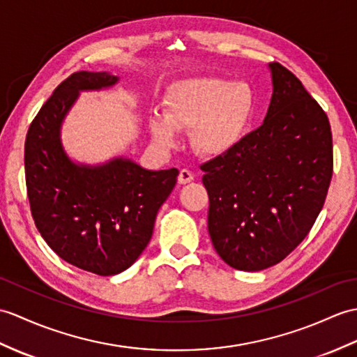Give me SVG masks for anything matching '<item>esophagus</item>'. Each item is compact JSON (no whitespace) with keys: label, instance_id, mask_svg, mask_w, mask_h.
I'll list each match as a JSON object with an SVG mask.
<instances>
[{"label":"esophagus","instance_id":"esophagus-1","mask_svg":"<svg viewBox=\"0 0 357 357\" xmlns=\"http://www.w3.org/2000/svg\"><path fill=\"white\" fill-rule=\"evenodd\" d=\"M193 178H195V175L188 169H181L179 170V176H178L179 184H188V182L193 181Z\"/></svg>","mask_w":357,"mask_h":357}]
</instances>
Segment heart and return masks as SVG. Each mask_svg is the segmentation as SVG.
Here are the masks:
<instances>
[{"label":"heart","mask_w":357,"mask_h":357,"mask_svg":"<svg viewBox=\"0 0 357 357\" xmlns=\"http://www.w3.org/2000/svg\"><path fill=\"white\" fill-rule=\"evenodd\" d=\"M254 111L255 93L245 82L187 79L172 89L164 115L152 117L151 132L156 143L173 147L176 144L175 129H193L196 151L219 156L242 139Z\"/></svg>","instance_id":"1"}]
</instances>
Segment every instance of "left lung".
<instances>
[{
    "label": "left lung",
    "mask_w": 357,
    "mask_h": 357,
    "mask_svg": "<svg viewBox=\"0 0 357 357\" xmlns=\"http://www.w3.org/2000/svg\"><path fill=\"white\" fill-rule=\"evenodd\" d=\"M269 70L273 93L261 126L201 165L214 250L248 272L273 266L303 242L333 173L327 114L283 65Z\"/></svg>",
    "instance_id": "left-lung-1"
}]
</instances>
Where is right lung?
I'll use <instances>...</instances> for the list:
<instances>
[{
  "label": "right lung",
  "instance_id": "1",
  "mask_svg": "<svg viewBox=\"0 0 357 357\" xmlns=\"http://www.w3.org/2000/svg\"><path fill=\"white\" fill-rule=\"evenodd\" d=\"M111 73L77 71L54 89L31 121L24 151L31 216L47 245L97 275L126 271L144 251L178 169L147 170L124 156L91 165L65 152L62 123L84 91L117 85Z\"/></svg>",
  "mask_w": 357,
  "mask_h": 357
}]
</instances>
